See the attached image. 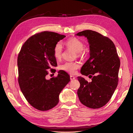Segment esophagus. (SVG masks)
Here are the masks:
<instances>
[{"label":"esophagus","instance_id":"esophagus-1","mask_svg":"<svg viewBox=\"0 0 133 133\" xmlns=\"http://www.w3.org/2000/svg\"><path fill=\"white\" fill-rule=\"evenodd\" d=\"M70 80H73L74 79H75V77H74V76H72V75H70Z\"/></svg>","mask_w":133,"mask_h":133}]
</instances>
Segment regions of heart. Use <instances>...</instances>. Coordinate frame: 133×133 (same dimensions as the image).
Listing matches in <instances>:
<instances>
[{
	"label": "heart",
	"mask_w": 133,
	"mask_h": 133,
	"mask_svg": "<svg viewBox=\"0 0 133 133\" xmlns=\"http://www.w3.org/2000/svg\"><path fill=\"white\" fill-rule=\"evenodd\" d=\"M65 44L68 48L76 52L78 57H81L83 55L84 44L80 39L76 38H70L66 41ZM53 55L57 60L61 59L63 55V46L59 42L55 44L53 49ZM79 67V64L76 62H66L60 66L62 70L71 74H75Z\"/></svg>",
	"instance_id": "1"
}]
</instances>
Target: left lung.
<instances>
[{
    "label": "left lung",
    "instance_id": "8db88e82",
    "mask_svg": "<svg viewBox=\"0 0 133 133\" xmlns=\"http://www.w3.org/2000/svg\"><path fill=\"white\" fill-rule=\"evenodd\" d=\"M75 35L85 37L89 45L90 57L81 68L82 75L91 78L88 82L81 76L77 94L84 105L92 109L102 108L109 101L118 82L120 60L114 44L108 37L91 30Z\"/></svg>",
    "mask_w": 133,
    "mask_h": 133
}]
</instances>
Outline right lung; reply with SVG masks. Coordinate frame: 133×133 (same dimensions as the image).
Segmentation results:
<instances>
[{
    "mask_svg": "<svg viewBox=\"0 0 133 133\" xmlns=\"http://www.w3.org/2000/svg\"><path fill=\"white\" fill-rule=\"evenodd\" d=\"M65 37L51 31L35 34L23 44L18 55L20 88L28 103L38 110H48L57 105L60 92L70 80L64 70H59L57 77L46 78V70L57 66L53 55L55 44Z\"/></svg>",
    "mask_w": 133,
    "mask_h": 133,
    "instance_id": "add662e5",
    "label": "right lung"
}]
</instances>
